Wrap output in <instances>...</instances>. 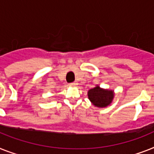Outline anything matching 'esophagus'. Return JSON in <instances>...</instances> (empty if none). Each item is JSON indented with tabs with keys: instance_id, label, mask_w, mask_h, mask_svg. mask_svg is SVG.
Segmentation results:
<instances>
[{
	"instance_id": "34e87169",
	"label": "esophagus",
	"mask_w": 154,
	"mask_h": 154,
	"mask_svg": "<svg viewBox=\"0 0 154 154\" xmlns=\"http://www.w3.org/2000/svg\"><path fill=\"white\" fill-rule=\"evenodd\" d=\"M77 85V82H71L69 84L70 86H75Z\"/></svg>"
}]
</instances>
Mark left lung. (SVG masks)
Wrapping results in <instances>:
<instances>
[{
  "mask_svg": "<svg viewBox=\"0 0 154 154\" xmlns=\"http://www.w3.org/2000/svg\"><path fill=\"white\" fill-rule=\"evenodd\" d=\"M113 92L109 90H103L98 86L88 91V97L97 107H106L112 101Z\"/></svg>",
  "mask_w": 154,
  "mask_h": 154,
  "instance_id": "obj_1",
  "label": "left lung"
}]
</instances>
